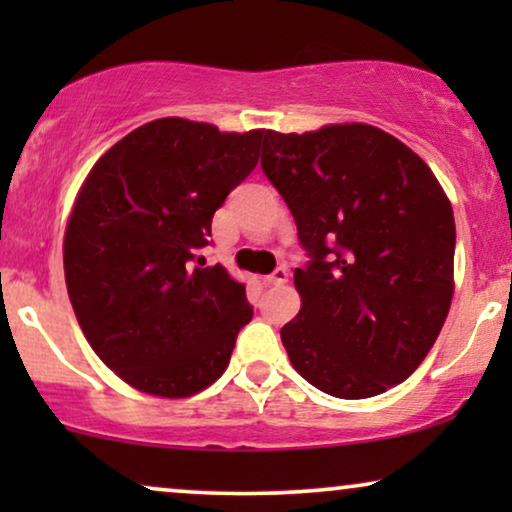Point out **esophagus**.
Returning <instances> with one entry per match:
<instances>
[{"label":"esophagus","instance_id":"1","mask_svg":"<svg viewBox=\"0 0 512 512\" xmlns=\"http://www.w3.org/2000/svg\"><path fill=\"white\" fill-rule=\"evenodd\" d=\"M265 282L275 284V286H282V284L289 282V270H286V268H277L275 272H272V275L265 277Z\"/></svg>","mask_w":512,"mask_h":512}]
</instances>
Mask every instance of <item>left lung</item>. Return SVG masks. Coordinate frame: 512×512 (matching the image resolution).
<instances>
[{
	"label": "left lung",
	"mask_w": 512,
	"mask_h": 512,
	"mask_svg": "<svg viewBox=\"0 0 512 512\" xmlns=\"http://www.w3.org/2000/svg\"><path fill=\"white\" fill-rule=\"evenodd\" d=\"M261 167L310 256L303 307L282 328L293 368L335 398H370L415 373L454 291L452 205L429 165L366 123L268 130Z\"/></svg>",
	"instance_id": "8db88e82"
}]
</instances>
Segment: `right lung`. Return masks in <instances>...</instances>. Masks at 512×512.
<instances>
[{"mask_svg": "<svg viewBox=\"0 0 512 512\" xmlns=\"http://www.w3.org/2000/svg\"><path fill=\"white\" fill-rule=\"evenodd\" d=\"M265 130L158 118L83 181L65 233V282L95 354L144 394L186 398L219 380L251 310L244 284L205 268L212 216L258 163Z\"/></svg>", "mask_w": 512, "mask_h": 512, "instance_id": "1", "label": "right lung"}]
</instances>
